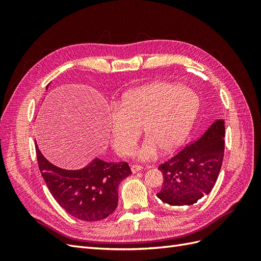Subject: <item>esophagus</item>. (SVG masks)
Listing matches in <instances>:
<instances>
[{"instance_id":"1","label":"esophagus","mask_w":261,"mask_h":261,"mask_svg":"<svg viewBox=\"0 0 261 261\" xmlns=\"http://www.w3.org/2000/svg\"><path fill=\"white\" fill-rule=\"evenodd\" d=\"M130 169H132L133 173H137V172L143 170V167H141V165H132Z\"/></svg>"}]
</instances>
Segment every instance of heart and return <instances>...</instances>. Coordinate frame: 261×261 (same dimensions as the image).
<instances>
[{
  "label": "heart",
  "mask_w": 261,
  "mask_h": 261,
  "mask_svg": "<svg viewBox=\"0 0 261 261\" xmlns=\"http://www.w3.org/2000/svg\"><path fill=\"white\" fill-rule=\"evenodd\" d=\"M199 99L180 85L155 82L123 94L117 112L109 120V135L122 156L134 152L143 129L147 140L137 151L139 159L153 158L159 148L170 153L184 143L198 113Z\"/></svg>",
  "instance_id": "1"
}]
</instances>
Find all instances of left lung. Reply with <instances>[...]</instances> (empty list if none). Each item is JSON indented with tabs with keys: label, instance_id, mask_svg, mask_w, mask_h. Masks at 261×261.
Segmentation results:
<instances>
[{
	"label": "left lung",
	"instance_id": "left-lung-1",
	"mask_svg": "<svg viewBox=\"0 0 261 261\" xmlns=\"http://www.w3.org/2000/svg\"><path fill=\"white\" fill-rule=\"evenodd\" d=\"M224 135V121L218 120L200 138L160 164L163 183L158 198L171 206H191L208 195L222 165Z\"/></svg>",
	"mask_w": 261,
	"mask_h": 261
}]
</instances>
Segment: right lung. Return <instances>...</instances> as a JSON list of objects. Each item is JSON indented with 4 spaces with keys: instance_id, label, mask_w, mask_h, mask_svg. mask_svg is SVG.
I'll return each instance as SVG.
<instances>
[{
    "instance_id": "right-lung-1",
    "label": "right lung",
    "mask_w": 261,
    "mask_h": 261,
    "mask_svg": "<svg viewBox=\"0 0 261 261\" xmlns=\"http://www.w3.org/2000/svg\"><path fill=\"white\" fill-rule=\"evenodd\" d=\"M36 153L39 170L54 199L68 215L88 222L103 220L114 212L118 185L132 174L127 162L109 163L96 158L81 170H64L46 160L37 143Z\"/></svg>"
}]
</instances>
